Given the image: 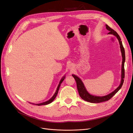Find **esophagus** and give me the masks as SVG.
<instances>
[{
    "instance_id": "esophagus-1",
    "label": "esophagus",
    "mask_w": 133,
    "mask_h": 133,
    "mask_svg": "<svg viewBox=\"0 0 133 133\" xmlns=\"http://www.w3.org/2000/svg\"><path fill=\"white\" fill-rule=\"evenodd\" d=\"M68 68H69V69H71V68H73V65L71 63L69 64V65H68Z\"/></svg>"
}]
</instances>
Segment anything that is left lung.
Masks as SVG:
<instances>
[{
    "mask_svg": "<svg viewBox=\"0 0 133 133\" xmlns=\"http://www.w3.org/2000/svg\"><path fill=\"white\" fill-rule=\"evenodd\" d=\"M106 27L107 30H109L110 31L109 33H108L109 34H114V36H115L117 39H118V41L120 44V48H121V51L122 52V79H121V82L119 86L118 87L117 89L114 90L111 93H110V94L107 95L106 96H94L90 95L89 93H88V92L87 91L85 88L83 84V82L80 79V78H78L77 76L72 75V76L74 77L77 83V89L78 91V93H79V96L81 97L82 99L84 100L89 102L91 103H100L102 102H104L109 100L111 99V98L114 96L116 93L119 90V89L122 87L123 84L124 82V78L125 76V70H124V62L125 60V51H124V48L123 46L122 42L121 41V39L119 37V36L118 34V33L114 31V29H112L110 27H109L107 24H106Z\"/></svg>",
    "mask_w": 133,
    "mask_h": 133,
    "instance_id": "obj_1",
    "label": "left lung"
}]
</instances>
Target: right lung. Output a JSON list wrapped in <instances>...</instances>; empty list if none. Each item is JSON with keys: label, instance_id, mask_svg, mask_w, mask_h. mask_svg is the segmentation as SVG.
I'll return each mask as SVG.
<instances>
[{"label": "right lung", "instance_id": "obj_1", "mask_svg": "<svg viewBox=\"0 0 133 133\" xmlns=\"http://www.w3.org/2000/svg\"><path fill=\"white\" fill-rule=\"evenodd\" d=\"M65 77H63L62 78L61 80L60 81V83H59V84H58V87H57V90H56V91L55 93V94H54V96L51 98V99H50V100H49L48 101H46V102H44L41 103V104H36V105H38V106L45 105H48V104H50V103H51V102H52V101H54V100L55 99V98H56V96H57V93H58V90H59V88H60V85H61V84L62 83V82H63V81L64 80V79H65Z\"/></svg>", "mask_w": 133, "mask_h": 133}]
</instances>
